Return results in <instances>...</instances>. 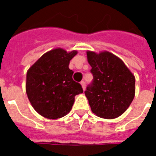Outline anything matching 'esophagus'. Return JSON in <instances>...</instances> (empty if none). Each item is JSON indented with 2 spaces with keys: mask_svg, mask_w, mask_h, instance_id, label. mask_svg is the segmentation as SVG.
Instances as JSON below:
<instances>
[{
  "mask_svg": "<svg viewBox=\"0 0 156 156\" xmlns=\"http://www.w3.org/2000/svg\"><path fill=\"white\" fill-rule=\"evenodd\" d=\"M81 86H82V87H83V90H85V88H86V83L84 82V81H82L81 82Z\"/></svg>",
  "mask_w": 156,
  "mask_h": 156,
  "instance_id": "1",
  "label": "esophagus"
}]
</instances>
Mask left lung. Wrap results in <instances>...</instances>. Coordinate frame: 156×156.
<instances>
[{
    "instance_id": "8db88e82",
    "label": "left lung",
    "mask_w": 156,
    "mask_h": 156,
    "mask_svg": "<svg viewBox=\"0 0 156 156\" xmlns=\"http://www.w3.org/2000/svg\"><path fill=\"white\" fill-rule=\"evenodd\" d=\"M94 80L85 91L93 113L104 119L118 117L135 95V77L123 61L108 51L87 52Z\"/></svg>"
}]
</instances>
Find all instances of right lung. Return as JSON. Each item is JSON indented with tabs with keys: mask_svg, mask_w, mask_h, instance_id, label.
<instances>
[{
	"mask_svg": "<svg viewBox=\"0 0 156 156\" xmlns=\"http://www.w3.org/2000/svg\"><path fill=\"white\" fill-rule=\"evenodd\" d=\"M78 51L57 48L45 52L27 73L26 92L35 111L48 119L61 118L70 112L83 88L73 80L69 61Z\"/></svg>",
	"mask_w": 156,
	"mask_h": 156,
	"instance_id": "right-lung-1",
	"label": "right lung"
}]
</instances>
